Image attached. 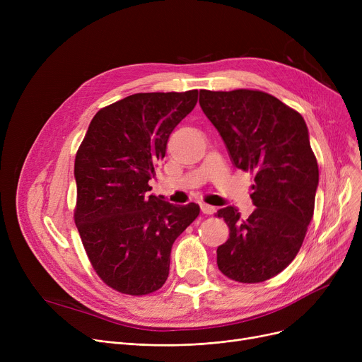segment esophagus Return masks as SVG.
Wrapping results in <instances>:
<instances>
[{"label":"esophagus","instance_id":"obj_1","mask_svg":"<svg viewBox=\"0 0 362 362\" xmlns=\"http://www.w3.org/2000/svg\"><path fill=\"white\" fill-rule=\"evenodd\" d=\"M201 211L204 214H214L216 213V206L208 205V204H201Z\"/></svg>","mask_w":362,"mask_h":362}]
</instances>
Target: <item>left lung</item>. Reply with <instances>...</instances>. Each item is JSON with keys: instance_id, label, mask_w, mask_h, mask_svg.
<instances>
[{"instance_id": "1", "label": "left lung", "mask_w": 362, "mask_h": 362, "mask_svg": "<svg viewBox=\"0 0 362 362\" xmlns=\"http://www.w3.org/2000/svg\"><path fill=\"white\" fill-rule=\"evenodd\" d=\"M199 105L235 167L254 175L252 214L242 218L232 205L217 211L230 230L217 248L218 270L240 283L269 280L293 261L314 216L318 164L308 127L262 90L201 89Z\"/></svg>"}]
</instances>
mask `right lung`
I'll use <instances>...</instances> for the list:
<instances>
[{
  "mask_svg": "<svg viewBox=\"0 0 362 362\" xmlns=\"http://www.w3.org/2000/svg\"><path fill=\"white\" fill-rule=\"evenodd\" d=\"M198 90L133 93L95 114L74 160V223L93 270L111 289L158 291L177 236L198 204L149 195L173 129L194 110Z\"/></svg>",
  "mask_w": 362,
  "mask_h": 362,
  "instance_id": "1",
  "label": "right lung"
}]
</instances>
